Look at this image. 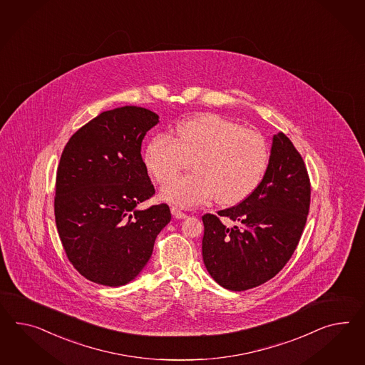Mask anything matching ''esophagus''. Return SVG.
I'll return each instance as SVG.
<instances>
[{
    "label": "esophagus",
    "mask_w": 365,
    "mask_h": 365,
    "mask_svg": "<svg viewBox=\"0 0 365 365\" xmlns=\"http://www.w3.org/2000/svg\"><path fill=\"white\" fill-rule=\"evenodd\" d=\"M171 214L174 215V217H177V219H185V217H187V214L186 212H183L182 210L179 207H171Z\"/></svg>",
    "instance_id": "34e87169"
}]
</instances>
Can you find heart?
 <instances>
[{"label":"heart","instance_id":"obj_1","mask_svg":"<svg viewBox=\"0 0 365 365\" xmlns=\"http://www.w3.org/2000/svg\"><path fill=\"white\" fill-rule=\"evenodd\" d=\"M269 159L268 142L259 131L217 114L179 123L177 138L155 134L145 148L146 168L159 183H166L193 160L194 173L162 188V197L183 207L215 197L220 205L246 199L263 180Z\"/></svg>","mask_w":365,"mask_h":365}]
</instances>
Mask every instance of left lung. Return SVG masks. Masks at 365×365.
Instances as JSON below:
<instances>
[{
    "mask_svg": "<svg viewBox=\"0 0 365 365\" xmlns=\"http://www.w3.org/2000/svg\"><path fill=\"white\" fill-rule=\"evenodd\" d=\"M309 203L306 163L286 134L279 133L255 191L234 207L202 217V255L210 275L231 291H246L272 279L295 252Z\"/></svg>",
    "mask_w": 365,
    "mask_h": 365,
    "instance_id": "obj_1",
    "label": "left lung"
}]
</instances>
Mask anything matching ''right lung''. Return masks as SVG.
<instances>
[{
    "instance_id": "right-lung-1",
    "label": "right lung",
    "mask_w": 365,
    "mask_h": 365,
    "mask_svg": "<svg viewBox=\"0 0 365 365\" xmlns=\"http://www.w3.org/2000/svg\"><path fill=\"white\" fill-rule=\"evenodd\" d=\"M158 118L137 106L103 111L62 151L56 225L70 263L93 283L128 284L148 264L155 237L171 220L166 203L137 208L155 194L140 146Z\"/></svg>"
}]
</instances>
